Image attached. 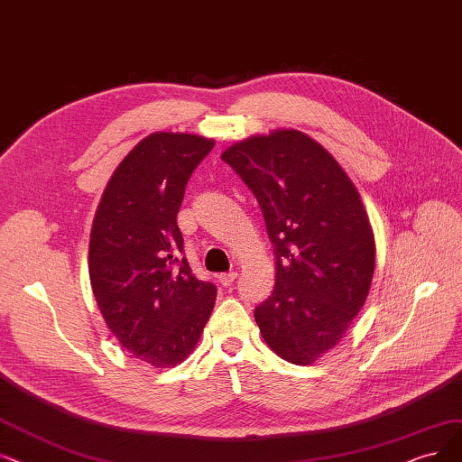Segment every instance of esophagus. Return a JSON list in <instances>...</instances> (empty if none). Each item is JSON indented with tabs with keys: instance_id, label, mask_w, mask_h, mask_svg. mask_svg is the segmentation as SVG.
<instances>
[{
	"instance_id": "esophagus-1",
	"label": "esophagus",
	"mask_w": 462,
	"mask_h": 462,
	"mask_svg": "<svg viewBox=\"0 0 462 462\" xmlns=\"http://www.w3.org/2000/svg\"><path fill=\"white\" fill-rule=\"evenodd\" d=\"M236 271H231V273H224V274H217V281L221 286H231L235 281H236Z\"/></svg>"
}]
</instances>
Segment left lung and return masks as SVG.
<instances>
[{
	"instance_id": "left-lung-1",
	"label": "left lung",
	"mask_w": 462,
	"mask_h": 462,
	"mask_svg": "<svg viewBox=\"0 0 462 462\" xmlns=\"http://www.w3.org/2000/svg\"><path fill=\"white\" fill-rule=\"evenodd\" d=\"M252 189L274 246L276 276L254 317L282 360L309 365L334 348L365 303L375 241L341 164L310 136L282 128L221 153Z\"/></svg>"
}]
</instances>
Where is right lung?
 Segmentation results:
<instances>
[{
    "label": "right lung",
    "mask_w": 462,
    "mask_h": 462,
    "mask_svg": "<svg viewBox=\"0 0 462 462\" xmlns=\"http://www.w3.org/2000/svg\"><path fill=\"white\" fill-rule=\"evenodd\" d=\"M214 140L153 133L109 178L88 245V276L109 331L128 355L153 367L186 360L216 303L183 252L176 216L188 180Z\"/></svg>",
    "instance_id": "1"
}]
</instances>
